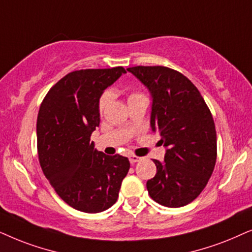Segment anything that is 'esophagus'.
<instances>
[{"label": "esophagus", "mask_w": 252, "mask_h": 252, "mask_svg": "<svg viewBox=\"0 0 252 252\" xmlns=\"http://www.w3.org/2000/svg\"><path fill=\"white\" fill-rule=\"evenodd\" d=\"M129 160H130V162H131V163H136V162H138V161L142 160V158L131 154V156H129Z\"/></svg>", "instance_id": "esophagus-1"}]
</instances>
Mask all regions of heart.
<instances>
[{
  "mask_svg": "<svg viewBox=\"0 0 252 252\" xmlns=\"http://www.w3.org/2000/svg\"><path fill=\"white\" fill-rule=\"evenodd\" d=\"M137 95H139V94H131L130 98H133V96H137ZM110 101H112V93H110V92L103 93L101 98H100V101H99V110H100V112H101V113L105 112L107 107L109 106Z\"/></svg>",
  "mask_w": 252,
  "mask_h": 252,
  "instance_id": "obj_1",
  "label": "heart"
}]
</instances>
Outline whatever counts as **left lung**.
Wrapping results in <instances>:
<instances>
[{"label": "left lung", "instance_id": "8db88e82", "mask_svg": "<svg viewBox=\"0 0 252 252\" xmlns=\"http://www.w3.org/2000/svg\"><path fill=\"white\" fill-rule=\"evenodd\" d=\"M149 90L150 124L166 149L154 160L157 174L146 188L154 202L181 207L197 198L212 175L217 160V132L209 107L197 87L166 66L126 69Z\"/></svg>", "mask_w": 252, "mask_h": 252}]
</instances>
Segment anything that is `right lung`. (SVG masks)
I'll return each mask as SVG.
<instances>
[{"label":"right lung","instance_id":"obj_1","mask_svg":"<svg viewBox=\"0 0 252 252\" xmlns=\"http://www.w3.org/2000/svg\"><path fill=\"white\" fill-rule=\"evenodd\" d=\"M123 73L122 66L70 72L40 106L36 139L42 172L68 205L85 213L113 206L130 168L128 158L107 156L90 142L100 123V98Z\"/></svg>","mask_w":252,"mask_h":252}]
</instances>
